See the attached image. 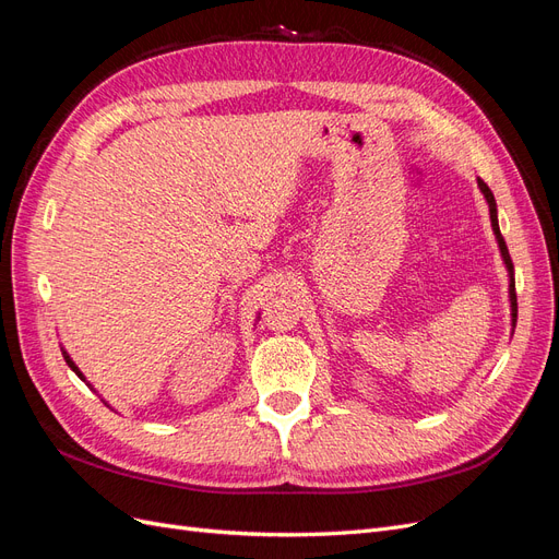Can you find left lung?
Masks as SVG:
<instances>
[{"mask_svg": "<svg viewBox=\"0 0 559 559\" xmlns=\"http://www.w3.org/2000/svg\"><path fill=\"white\" fill-rule=\"evenodd\" d=\"M478 189L480 193L485 195L487 205H489V222H492V230H495V238H497V245H499V251H501V259L506 263V270H509V298H511V321L515 326L518 321V296H515V277H513V261H511V253H509V247H506L503 238H501V230H499V218H497V200H495V193L489 191V186L478 179Z\"/></svg>", "mask_w": 559, "mask_h": 559, "instance_id": "8db88e82", "label": "left lung"}]
</instances>
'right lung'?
I'll return each instance as SVG.
<instances>
[{
	"instance_id": "right-lung-1",
	"label": "right lung",
	"mask_w": 559,
	"mask_h": 559,
	"mask_svg": "<svg viewBox=\"0 0 559 559\" xmlns=\"http://www.w3.org/2000/svg\"><path fill=\"white\" fill-rule=\"evenodd\" d=\"M62 357H64V361H67V366H70V368H72V370H74V373H76V376H79V378H81V380H83V382H86V378H83V373H81V370H79V366H76V364H74V361H72V359H70V354H67V352H64V349H62ZM86 384H88V382H86ZM88 386H91V384H88Z\"/></svg>"
}]
</instances>
